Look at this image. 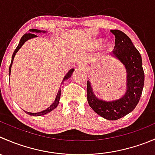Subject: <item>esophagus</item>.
Segmentation results:
<instances>
[{
    "mask_svg": "<svg viewBox=\"0 0 155 155\" xmlns=\"http://www.w3.org/2000/svg\"><path fill=\"white\" fill-rule=\"evenodd\" d=\"M86 68V66H85V64H80L79 66V69L81 70H84Z\"/></svg>",
    "mask_w": 155,
    "mask_h": 155,
    "instance_id": "obj_1",
    "label": "esophagus"
}]
</instances>
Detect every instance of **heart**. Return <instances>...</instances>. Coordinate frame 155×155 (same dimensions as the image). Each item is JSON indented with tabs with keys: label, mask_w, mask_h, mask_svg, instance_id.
Listing matches in <instances>:
<instances>
[{
	"label": "heart",
	"mask_w": 155,
	"mask_h": 155,
	"mask_svg": "<svg viewBox=\"0 0 155 155\" xmlns=\"http://www.w3.org/2000/svg\"><path fill=\"white\" fill-rule=\"evenodd\" d=\"M102 42H103V40H102V39H100V40H99L98 41H97V44H98V45H101V44H102Z\"/></svg>",
	"instance_id": "heart-1"
}]
</instances>
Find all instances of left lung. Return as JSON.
<instances>
[{
	"label": "left lung",
	"instance_id": "obj_1",
	"mask_svg": "<svg viewBox=\"0 0 155 155\" xmlns=\"http://www.w3.org/2000/svg\"><path fill=\"white\" fill-rule=\"evenodd\" d=\"M110 31L115 35L114 50L110 54L119 60L127 70V91L117 100L105 101L96 97L91 82L88 81L87 99L96 114L109 120H116L132 112L138 104L143 90L145 74L142 57L131 39L122 31L114 29Z\"/></svg>",
	"mask_w": 155,
	"mask_h": 155
}]
</instances>
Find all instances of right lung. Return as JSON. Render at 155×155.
<instances>
[{
    "label": "right lung",
    "mask_w": 155,
    "mask_h": 155,
    "mask_svg": "<svg viewBox=\"0 0 155 155\" xmlns=\"http://www.w3.org/2000/svg\"><path fill=\"white\" fill-rule=\"evenodd\" d=\"M29 33H25V35H24L23 36H22V38H21L20 41H19V45H18V46L16 47V48L15 49L14 52H13V56H12V60H11V63H10V68H9V76L10 75V72H11V67H12V64H13V59H14V57L15 55H16V54L17 53L18 51L19 50V49L21 48V47H22V45H24V43L26 41H28V39H31V38H35V37H38L36 35L33 34V33L31 32H36V33H41V32H43V33H45L46 31H41V30H38V29H35V28H31V29H29ZM73 71H74V69H71V70H70V71L68 72V73L66 74V76H64V79H63L62 82H61V84L63 83V82H64L65 81H67V79H69V78L71 77L72 74H73ZM60 97H61V90L59 89V91H58V94H57V96H56V98H55L54 101V103L52 104L51 105L50 107H48L47 108L46 110H44L41 111V112H38V113H30V112H27V111H25V113H27L28 114H29V115H31V116H41V115H45V114H48V113L51 112V111L53 110L54 108H56L57 107H58V104H59V101H60Z\"/></svg>",
    "instance_id": "right-lung-1"
}]
</instances>
